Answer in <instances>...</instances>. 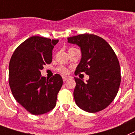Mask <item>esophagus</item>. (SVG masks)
<instances>
[{"instance_id":"34e87169","label":"esophagus","mask_w":135,"mask_h":135,"mask_svg":"<svg viewBox=\"0 0 135 135\" xmlns=\"http://www.w3.org/2000/svg\"><path fill=\"white\" fill-rule=\"evenodd\" d=\"M71 78H72V77H71V76H62V79H63V81H66V80H68V79H71Z\"/></svg>"}]
</instances>
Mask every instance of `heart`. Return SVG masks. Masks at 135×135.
I'll list each match as a JSON object with an SVG mask.
<instances>
[{
  "mask_svg": "<svg viewBox=\"0 0 135 135\" xmlns=\"http://www.w3.org/2000/svg\"><path fill=\"white\" fill-rule=\"evenodd\" d=\"M58 71H59L60 73H63V74H65V73H66L68 72L67 69H66V68L63 67V66H60L58 69Z\"/></svg>",
  "mask_w": 135,
  "mask_h": 135,
  "instance_id": "1",
  "label": "heart"
}]
</instances>
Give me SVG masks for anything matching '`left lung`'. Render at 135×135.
Segmentation results:
<instances>
[{
    "mask_svg": "<svg viewBox=\"0 0 135 135\" xmlns=\"http://www.w3.org/2000/svg\"><path fill=\"white\" fill-rule=\"evenodd\" d=\"M67 39L69 43L78 45L81 52L75 73L84 72L89 75L86 82L75 77L76 105L89 113L101 111L114 100L120 85V66L116 55L109 43L97 35L84 34Z\"/></svg>",
    "mask_w": 135,
    "mask_h": 135,
    "instance_id": "1",
    "label": "left lung"
}]
</instances>
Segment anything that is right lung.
Wrapping results in <instances>:
<instances>
[{
  "label": "right lung",
  "instance_id": "add662e5",
  "mask_svg": "<svg viewBox=\"0 0 135 135\" xmlns=\"http://www.w3.org/2000/svg\"><path fill=\"white\" fill-rule=\"evenodd\" d=\"M58 40L34 36L19 45L9 66V83L13 97L30 113L41 115L53 109L63 84L56 74L50 79L41 75L43 65L52 61Z\"/></svg>",
  "mask_w": 135,
  "mask_h": 135
}]
</instances>
